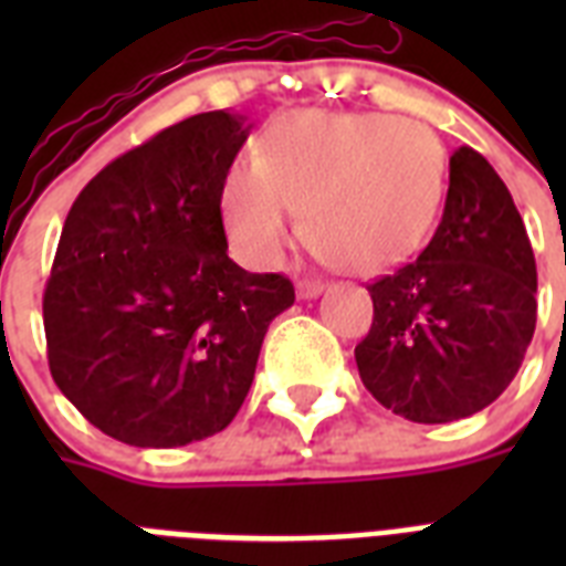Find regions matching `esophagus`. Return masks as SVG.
I'll return each instance as SVG.
<instances>
[{
    "mask_svg": "<svg viewBox=\"0 0 566 566\" xmlns=\"http://www.w3.org/2000/svg\"><path fill=\"white\" fill-rule=\"evenodd\" d=\"M323 291H326V284L317 282V279H302V282H296V296L300 300H317Z\"/></svg>",
    "mask_w": 566,
    "mask_h": 566,
    "instance_id": "1",
    "label": "esophagus"
}]
</instances>
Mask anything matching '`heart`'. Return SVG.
<instances>
[{
  "instance_id": "1",
  "label": "heart",
  "mask_w": 566,
  "mask_h": 566,
  "mask_svg": "<svg viewBox=\"0 0 566 566\" xmlns=\"http://www.w3.org/2000/svg\"><path fill=\"white\" fill-rule=\"evenodd\" d=\"M447 193V153L422 123L373 111H287L255 158L222 176L220 213L249 264H282L300 234L355 275L394 270L426 243Z\"/></svg>"
}]
</instances>
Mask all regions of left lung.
<instances>
[{"label":"left lung","mask_w":566,"mask_h":566,"mask_svg":"<svg viewBox=\"0 0 566 566\" xmlns=\"http://www.w3.org/2000/svg\"><path fill=\"white\" fill-rule=\"evenodd\" d=\"M367 291L373 326L355 361L385 408L434 426L482 411L511 385L535 335L537 266L484 155L458 146L429 247Z\"/></svg>","instance_id":"1"}]
</instances>
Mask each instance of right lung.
I'll return each instance as SVG.
<instances>
[{"instance_id": "1", "label": "right lung", "mask_w": 566, "mask_h": 566, "mask_svg": "<svg viewBox=\"0 0 566 566\" xmlns=\"http://www.w3.org/2000/svg\"><path fill=\"white\" fill-rule=\"evenodd\" d=\"M243 114L208 111L119 155L78 193L43 293L49 370L108 438L170 449L205 440L247 399L293 284L229 258L222 176Z\"/></svg>"}]
</instances>
